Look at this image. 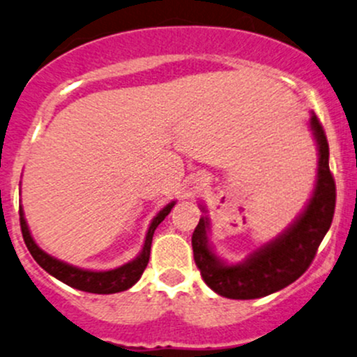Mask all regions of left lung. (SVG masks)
I'll return each instance as SVG.
<instances>
[{
    "label": "left lung",
    "mask_w": 357,
    "mask_h": 357,
    "mask_svg": "<svg viewBox=\"0 0 357 357\" xmlns=\"http://www.w3.org/2000/svg\"><path fill=\"white\" fill-rule=\"evenodd\" d=\"M310 128L319 146L317 183L307 209L282 236L259 248L239 265H226L212 253L206 232L209 219L202 218L192 234L195 265L207 287L226 298L266 297L294 283L314 261L335 209V182L329 168V143L319 118L312 114Z\"/></svg>",
    "instance_id": "obj_1"
}]
</instances>
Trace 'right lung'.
<instances>
[{"label": "right lung", "mask_w": 357, "mask_h": 357, "mask_svg": "<svg viewBox=\"0 0 357 357\" xmlns=\"http://www.w3.org/2000/svg\"><path fill=\"white\" fill-rule=\"evenodd\" d=\"M175 206V202H170L168 206L163 207L158 212L157 218L153 219L150 224V229L146 232L145 244H143L142 253L138 255V258H135L133 261L126 263V265L116 268V270L109 271H89V270H81V268H75L67 263L60 261V259L54 258V256L47 255L45 251H42L37 246V243L31 238L30 231H28L26 221L23 218V211L20 209V226H22V234L25 239V244L30 251V255L33 256L35 261L38 263L47 273L63 282L66 285L72 288H77V290L89 291V294H118V291L128 290L135 285L139 280V276L143 275L145 268L148 265V259H150V250H151V239H153V232L158 227V224L170 214L172 207Z\"/></svg>", "instance_id": "obj_1"}]
</instances>
